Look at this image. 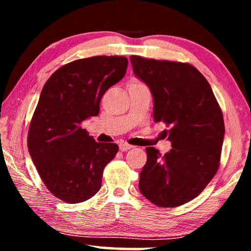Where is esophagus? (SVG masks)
<instances>
[{"label":"esophagus","mask_w":251,"mask_h":251,"mask_svg":"<svg viewBox=\"0 0 251 251\" xmlns=\"http://www.w3.org/2000/svg\"><path fill=\"white\" fill-rule=\"evenodd\" d=\"M133 147H134V146L129 145V144L123 143V144H121V145H120V150H121L122 151H128V150H130V148H133Z\"/></svg>","instance_id":"obj_1"}]
</instances>
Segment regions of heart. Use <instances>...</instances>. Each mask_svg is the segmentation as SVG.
<instances>
[{"label": "heart", "instance_id": "obj_1", "mask_svg": "<svg viewBox=\"0 0 251 251\" xmlns=\"http://www.w3.org/2000/svg\"><path fill=\"white\" fill-rule=\"evenodd\" d=\"M131 84H139V82H137V80H131L129 85H131Z\"/></svg>", "mask_w": 251, "mask_h": 251}]
</instances>
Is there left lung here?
<instances>
[{"label": "left lung", "instance_id": "left-lung-1", "mask_svg": "<svg viewBox=\"0 0 251 251\" xmlns=\"http://www.w3.org/2000/svg\"><path fill=\"white\" fill-rule=\"evenodd\" d=\"M133 71L154 97V121L163 123L172 150L147 147L139 190L158 207H178L197 197L216 175L225 135L222 109L196 67L181 62L130 56Z\"/></svg>", "mask_w": 251, "mask_h": 251}]
</instances>
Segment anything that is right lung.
<instances>
[{"mask_svg":"<svg viewBox=\"0 0 251 251\" xmlns=\"http://www.w3.org/2000/svg\"><path fill=\"white\" fill-rule=\"evenodd\" d=\"M124 56L76 59L50 75L41 92L27 135L29 155L50 193L77 203L101 186L106 165L118 151L113 143H96L82 123L100 113V101L124 77Z\"/></svg>","mask_w":251,"mask_h":251,"instance_id":"add662e5","label":"right lung"}]
</instances>
